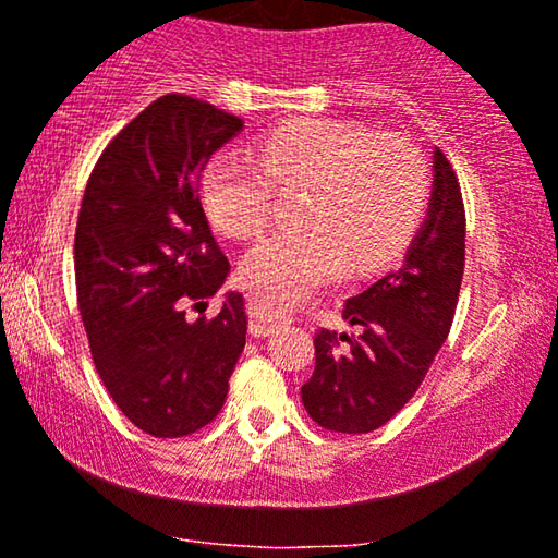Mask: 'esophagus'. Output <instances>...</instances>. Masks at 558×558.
<instances>
[{"label":"esophagus","instance_id":"obj_1","mask_svg":"<svg viewBox=\"0 0 558 558\" xmlns=\"http://www.w3.org/2000/svg\"><path fill=\"white\" fill-rule=\"evenodd\" d=\"M279 323L277 319H266V317H251L248 319V332L254 335V338H266V335H271L274 330H277Z\"/></svg>","mask_w":558,"mask_h":558}]
</instances>
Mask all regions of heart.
Wrapping results in <instances>:
<instances>
[{"label": "heart", "instance_id": "1", "mask_svg": "<svg viewBox=\"0 0 558 558\" xmlns=\"http://www.w3.org/2000/svg\"><path fill=\"white\" fill-rule=\"evenodd\" d=\"M279 193L304 190L294 220L243 256V281L266 307H294L348 262L378 269L401 254L429 201V167L403 136L361 124L304 119L274 129L256 159L220 151L203 174V203L218 231L251 239L271 223Z\"/></svg>", "mask_w": 558, "mask_h": 558}]
</instances>
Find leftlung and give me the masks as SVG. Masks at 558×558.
I'll return each mask as SVG.
<instances>
[{
	"instance_id": "left-lung-1",
	"label": "left lung",
	"mask_w": 558,
	"mask_h": 558,
	"mask_svg": "<svg viewBox=\"0 0 558 558\" xmlns=\"http://www.w3.org/2000/svg\"><path fill=\"white\" fill-rule=\"evenodd\" d=\"M462 274V190L447 155L437 149L429 218L407 258L345 304V319L361 335L317 332L315 373L302 386L312 422L340 434H368L391 422L447 340Z\"/></svg>"
}]
</instances>
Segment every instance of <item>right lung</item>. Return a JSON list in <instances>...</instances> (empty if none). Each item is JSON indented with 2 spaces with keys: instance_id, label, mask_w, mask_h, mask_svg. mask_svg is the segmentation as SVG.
I'll return each mask as SVG.
<instances>
[{
  "instance_id": "add662e5",
  "label": "right lung",
  "mask_w": 558,
  "mask_h": 558,
  "mask_svg": "<svg viewBox=\"0 0 558 558\" xmlns=\"http://www.w3.org/2000/svg\"><path fill=\"white\" fill-rule=\"evenodd\" d=\"M241 126L208 101L167 94L106 144L83 193L73 258L90 355L121 414L159 439L218 416L246 345L241 294L213 319H185L231 269L201 180Z\"/></svg>"
}]
</instances>
